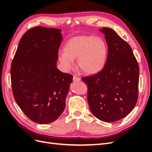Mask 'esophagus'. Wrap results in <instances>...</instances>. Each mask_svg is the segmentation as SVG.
<instances>
[{
    "instance_id": "1",
    "label": "esophagus",
    "mask_w": 152,
    "mask_h": 152,
    "mask_svg": "<svg viewBox=\"0 0 152 152\" xmlns=\"http://www.w3.org/2000/svg\"><path fill=\"white\" fill-rule=\"evenodd\" d=\"M72 80H73V81H79L81 80L80 78L79 77L76 76H73Z\"/></svg>"
}]
</instances>
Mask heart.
Listing matches in <instances>:
<instances>
[{"instance_id":"b5f03b06","label":"heart","mask_w":152,"mask_h":152,"mask_svg":"<svg viewBox=\"0 0 152 152\" xmlns=\"http://www.w3.org/2000/svg\"><path fill=\"white\" fill-rule=\"evenodd\" d=\"M108 53V45L102 37L78 36L69 39L59 52L58 59L64 71L68 72L75 67L77 59L80 69L87 75H94L104 67Z\"/></svg>"}]
</instances>
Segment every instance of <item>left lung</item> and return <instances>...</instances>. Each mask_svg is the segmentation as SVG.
<instances>
[{"label": "left lung", "instance_id": "obj_1", "mask_svg": "<svg viewBox=\"0 0 152 152\" xmlns=\"http://www.w3.org/2000/svg\"><path fill=\"white\" fill-rule=\"evenodd\" d=\"M108 53L103 69L82 77L88 86V102L91 113L104 122L126 116L138 96L139 66L132 48L113 29L103 27Z\"/></svg>", "mask_w": 152, "mask_h": 152}]
</instances>
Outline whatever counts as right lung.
<instances>
[{
    "label": "right lung",
    "instance_id": "right-lung-1",
    "mask_svg": "<svg viewBox=\"0 0 152 152\" xmlns=\"http://www.w3.org/2000/svg\"><path fill=\"white\" fill-rule=\"evenodd\" d=\"M61 30L37 26L19 41L10 68L17 104L29 118L39 124L57 120L66 106L72 76L56 66L63 37Z\"/></svg>",
    "mask_w": 152,
    "mask_h": 152
}]
</instances>
